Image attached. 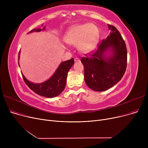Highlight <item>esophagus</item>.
Listing matches in <instances>:
<instances>
[{
  "label": "esophagus",
  "instance_id": "esophagus-1",
  "mask_svg": "<svg viewBox=\"0 0 148 148\" xmlns=\"http://www.w3.org/2000/svg\"><path fill=\"white\" fill-rule=\"evenodd\" d=\"M74 61H75V62H80V59L78 58H75L74 59Z\"/></svg>",
  "mask_w": 148,
  "mask_h": 148
}]
</instances>
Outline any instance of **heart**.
Segmentation results:
<instances>
[{"instance_id": "1", "label": "heart", "mask_w": 148, "mask_h": 148, "mask_svg": "<svg viewBox=\"0 0 148 148\" xmlns=\"http://www.w3.org/2000/svg\"><path fill=\"white\" fill-rule=\"evenodd\" d=\"M99 37V31L94 24H78L71 26L66 32L65 41L70 45L79 44V50L88 53L95 48Z\"/></svg>"}]
</instances>
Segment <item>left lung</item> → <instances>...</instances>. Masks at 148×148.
Instances as JSON below:
<instances>
[{
  "instance_id": "8db88e82",
  "label": "left lung",
  "mask_w": 148,
  "mask_h": 148,
  "mask_svg": "<svg viewBox=\"0 0 148 148\" xmlns=\"http://www.w3.org/2000/svg\"><path fill=\"white\" fill-rule=\"evenodd\" d=\"M112 33L98 44L97 50L82 57L81 62L84 69V80L92 90L101 92L113 87L119 82L126 71L127 50L125 42L114 26L108 25ZM108 49L112 54L106 58Z\"/></svg>"
}]
</instances>
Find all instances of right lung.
<instances>
[{"label":"right lung","instance_id":"right-lung-1","mask_svg":"<svg viewBox=\"0 0 148 148\" xmlns=\"http://www.w3.org/2000/svg\"><path fill=\"white\" fill-rule=\"evenodd\" d=\"M44 29L45 27L43 28V30ZM41 30H42L41 29H35L32 30L29 33L40 32ZM20 51L18 53V60ZM74 64V60L73 58L62 62L51 77L47 81L39 84H35L29 82L25 78L24 75L23 74H21L23 79L27 86L35 94L47 98H53L60 95L61 92L64 90L68 73Z\"/></svg>","mask_w":148,"mask_h":148}]
</instances>
